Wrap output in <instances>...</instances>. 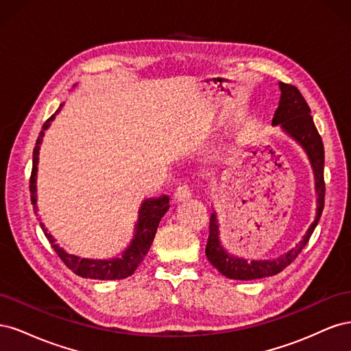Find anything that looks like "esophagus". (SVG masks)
<instances>
[{
	"label": "esophagus",
	"mask_w": 351,
	"mask_h": 351,
	"mask_svg": "<svg viewBox=\"0 0 351 351\" xmlns=\"http://www.w3.org/2000/svg\"><path fill=\"white\" fill-rule=\"evenodd\" d=\"M174 197H176V200H177V202H184V200H187V199L192 197V189H190L189 183L180 184V186L176 189Z\"/></svg>",
	"instance_id": "1"
}]
</instances>
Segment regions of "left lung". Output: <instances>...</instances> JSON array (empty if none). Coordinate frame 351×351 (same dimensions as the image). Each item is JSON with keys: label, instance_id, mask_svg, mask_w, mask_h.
<instances>
[{"label": "left lung", "instance_id": "8db88e82", "mask_svg": "<svg viewBox=\"0 0 351 351\" xmlns=\"http://www.w3.org/2000/svg\"><path fill=\"white\" fill-rule=\"evenodd\" d=\"M281 89V99L277 111L274 114L272 124H280L282 129L289 133L291 137L299 142L304 151L309 155V159L313 167L315 180H316V193H317V212L316 218L312 222V226L307 230L303 240L297 244L294 249L289 253L274 261H252L247 262L244 259L232 258L222 249L219 244V231L215 214H212L209 218V237L206 243V256L208 261L214 267L231 280H256L263 277H271V275L280 274L289 265L299 256L300 252L309 241L311 236L321 219L324 205H325V180H324V162H325V152L322 137L317 133L316 125L311 115V108L307 105L306 99L300 90L293 84L280 83Z\"/></svg>", "mask_w": 351, "mask_h": 351}]
</instances>
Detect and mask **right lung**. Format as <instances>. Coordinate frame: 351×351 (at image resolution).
<instances>
[{
	"instance_id": "right-lung-1",
	"label": "right lung",
	"mask_w": 351,
	"mask_h": 351,
	"mask_svg": "<svg viewBox=\"0 0 351 351\" xmlns=\"http://www.w3.org/2000/svg\"><path fill=\"white\" fill-rule=\"evenodd\" d=\"M62 104L58 110L52 114L49 119L42 125V130L36 139V145L34 147V165H32L30 173V200L32 205L36 212V173H38V159H39V145L44 137V132L48 129L49 123L54 120V117L60 112ZM169 208V199L168 196H162L158 199H147L145 200L141 210H139V222L136 226V234L132 244L127 249L121 258L110 259V261H90V259H80L73 254L66 253L58 244H56L54 237H52L44 224H40L42 231H44L45 237L48 239L52 249L60 256V259L64 262L66 267L71 269L74 274L79 275L82 278H92V280H123L130 277V275L137 269L141 262L145 259L146 253L149 252L151 244L154 241L156 228L159 226V221L165 215V212Z\"/></svg>"
}]
</instances>
